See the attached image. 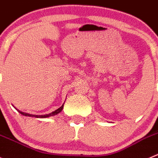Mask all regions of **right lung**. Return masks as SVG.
Instances as JSON below:
<instances>
[{
  "label": "right lung",
  "instance_id": "right-lung-1",
  "mask_svg": "<svg viewBox=\"0 0 158 158\" xmlns=\"http://www.w3.org/2000/svg\"><path fill=\"white\" fill-rule=\"evenodd\" d=\"M63 107H64V104L63 106H61L59 108V109H57L56 110L53 111L52 113H49V114H46V115H32V114H29V113H23V112H21V111L18 110V112H19V113H21L22 115H23V116H35V117H37V118H45V117H49V116H55V115L58 114V113H60V112L62 111V109H63Z\"/></svg>",
  "mask_w": 158,
  "mask_h": 158
}]
</instances>
